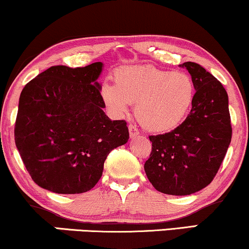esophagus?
I'll return each mask as SVG.
<instances>
[{"instance_id": "esophagus-1", "label": "esophagus", "mask_w": 249, "mask_h": 249, "mask_svg": "<svg viewBox=\"0 0 249 249\" xmlns=\"http://www.w3.org/2000/svg\"><path fill=\"white\" fill-rule=\"evenodd\" d=\"M128 132H130V137L131 138H134V137L139 136V131H138V128H137L136 125H133V124L128 125Z\"/></svg>"}]
</instances>
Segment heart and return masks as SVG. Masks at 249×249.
<instances>
[{
	"mask_svg": "<svg viewBox=\"0 0 249 249\" xmlns=\"http://www.w3.org/2000/svg\"><path fill=\"white\" fill-rule=\"evenodd\" d=\"M115 85L104 83L101 97L117 117L136 104L137 119L152 132L173 131L183 123L195 100V83L185 73L154 66H127L115 71Z\"/></svg>",
	"mask_w": 249,
	"mask_h": 249,
	"instance_id": "heart-1",
	"label": "heart"
}]
</instances>
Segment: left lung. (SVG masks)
I'll return each mask as SVG.
<instances>
[{"label": "left lung", "mask_w": 249, "mask_h": 249, "mask_svg": "<svg viewBox=\"0 0 249 249\" xmlns=\"http://www.w3.org/2000/svg\"><path fill=\"white\" fill-rule=\"evenodd\" d=\"M195 83L190 113L168 133L149 136L152 152L145 173L160 193L185 196L209 185L232 138L229 96L223 85L196 62H184Z\"/></svg>", "instance_id": "obj_1"}]
</instances>
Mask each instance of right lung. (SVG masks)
Here are the masks:
<instances>
[{
    "label": "right lung",
    "mask_w": 249,
    "mask_h": 249,
    "mask_svg": "<svg viewBox=\"0 0 249 249\" xmlns=\"http://www.w3.org/2000/svg\"><path fill=\"white\" fill-rule=\"evenodd\" d=\"M103 64L52 66L20 92L15 142L30 176L56 194L94 188L104 161L128 140L125 121H111L97 82Z\"/></svg>",
    "instance_id": "right-lung-1"
}]
</instances>
